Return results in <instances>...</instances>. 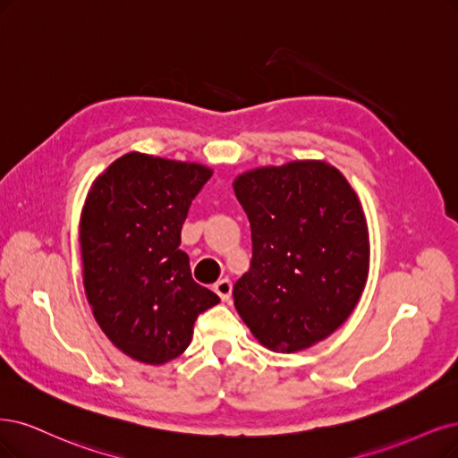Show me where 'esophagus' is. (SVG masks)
<instances>
[{
	"label": "esophagus",
	"instance_id": "esophagus-1",
	"mask_svg": "<svg viewBox=\"0 0 458 458\" xmlns=\"http://www.w3.org/2000/svg\"><path fill=\"white\" fill-rule=\"evenodd\" d=\"M215 293L220 296V300L228 301L230 296H232V281H230V279H220V281L215 284Z\"/></svg>",
	"mask_w": 458,
	"mask_h": 458
}]
</instances>
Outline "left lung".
Instances as JSON below:
<instances>
[{"label":"left lung","mask_w":458,"mask_h":458,"mask_svg":"<svg viewBox=\"0 0 458 458\" xmlns=\"http://www.w3.org/2000/svg\"><path fill=\"white\" fill-rule=\"evenodd\" d=\"M250 223V269L233 306L252 335L276 352L327 340L362 296L369 233L362 203L325 160L255 167L233 179Z\"/></svg>","instance_id":"obj_1"}]
</instances>
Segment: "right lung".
<instances>
[{
  "instance_id": "1",
  "label": "right lung",
  "mask_w": 458,
  "mask_h": 458,
  "mask_svg": "<svg viewBox=\"0 0 458 458\" xmlns=\"http://www.w3.org/2000/svg\"><path fill=\"white\" fill-rule=\"evenodd\" d=\"M213 169L126 152L101 172L79 220L82 284L96 323L130 359L160 366L191 345L220 298L192 279L181 245L189 208Z\"/></svg>"
}]
</instances>
